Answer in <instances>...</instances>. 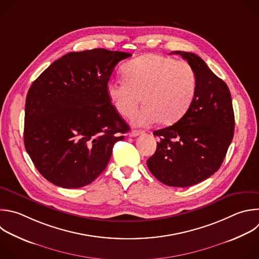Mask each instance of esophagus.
Wrapping results in <instances>:
<instances>
[{"instance_id":"esophagus-1","label":"esophagus","mask_w":259,"mask_h":259,"mask_svg":"<svg viewBox=\"0 0 259 259\" xmlns=\"http://www.w3.org/2000/svg\"><path fill=\"white\" fill-rule=\"evenodd\" d=\"M142 133H143V131H142V130H133V131H131L130 136H131V137H136V136L141 135Z\"/></svg>"}]
</instances>
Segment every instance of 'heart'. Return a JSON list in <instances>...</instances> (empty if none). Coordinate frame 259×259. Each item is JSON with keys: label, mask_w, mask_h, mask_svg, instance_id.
Returning a JSON list of instances; mask_svg holds the SVG:
<instances>
[{"label": "heart", "mask_w": 259, "mask_h": 259, "mask_svg": "<svg viewBox=\"0 0 259 259\" xmlns=\"http://www.w3.org/2000/svg\"><path fill=\"white\" fill-rule=\"evenodd\" d=\"M124 79L110 80L108 97L123 117H131L141 98L145 107L133 118L138 126L179 121L191 107L197 92V74L187 62L148 54L128 62Z\"/></svg>", "instance_id": "1"}]
</instances>
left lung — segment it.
<instances>
[{
    "instance_id": "1",
    "label": "left lung",
    "mask_w": 259,
    "mask_h": 259,
    "mask_svg": "<svg viewBox=\"0 0 259 259\" xmlns=\"http://www.w3.org/2000/svg\"><path fill=\"white\" fill-rule=\"evenodd\" d=\"M197 74V92L187 113L174 125L155 130L159 141L146 163L162 184L189 187L213 175L232 142L235 117L228 85L193 53L176 51Z\"/></svg>"
}]
</instances>
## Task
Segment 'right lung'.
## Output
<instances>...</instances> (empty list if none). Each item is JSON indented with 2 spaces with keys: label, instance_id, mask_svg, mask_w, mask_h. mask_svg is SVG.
Instances as JSON below:
<instances>
[{
  "label": "right lung",
  "instance_id": "obj_1",
  "mask_svg": "<svg viewBox=\"0 0 259 259\" xmlns=\"http://www.w3.org/2000/svg\"><path fill=\"white\" fill-rule=\"evenodd\" d=\"M132 56L95 49L50 65L27 93L24 145L39 173L63 188H80L107 167L129 125L107 94L116 65Z\"/></svg>",
  "mask_w": 259,
  "mask_h": 259
}]
</instances>
